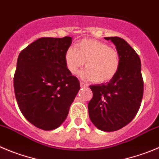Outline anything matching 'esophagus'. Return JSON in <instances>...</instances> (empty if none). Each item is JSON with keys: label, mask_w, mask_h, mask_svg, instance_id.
Instances as JSON below:
<instances>
[{"label": "esophagus", "mask_w": 159, "mask_h": 159, "mask_svg": "<svg viewBox=\"0 0 159 159\" xmlns=\"http://www.w3.org/2000/svg\"><path fill=\"white\" fill-rule=\"evenodd\" d=\"M80 87H87V84H85V83L83 82V81H80Z\"/></svg>", "instance_id": "1"}]
</instances>
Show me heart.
<instances>
[{"instance_id":"obj_1","label":"heart","mask_w":159,"mask_h":159,"mask_svg":"<svg viewBox=\"0 0 159 159\" xmlns=\"http://www.w3.org/2000/svg\"><path fill=\"white\" fill-rule=\"evenodd\" d=\"M69 72L76 74L85 62L86 70L81 73L84 79L95 84H105L115 78L120 68V55L108 43L93 39H84L70 47L65 54Z\"/></svg>"}]
</instances>
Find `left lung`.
I'll return each instance as SVG.
<instances>
[{
	"label": "left lung",
	"mask_w": 159,
	"mask_h": 159,
	"mask_svg": "<svg viewBox=\"0 0 159 159\" xmlns=\"http://www.w3.org/2000/svg\"><path fill=\"white\" fill-rule=\"evenodd\" d=\"M116 45L120 68L113 80L90 86L93 98L88 104L89 116L98 129L106 132L120 129L138 112L143 93L141 62L138 54L125 40L105 37Z\"/></svg>",
	"instance_id": "obj_1"
}]
</instances>
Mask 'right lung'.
<instances>
[{"label": "right lung", "instance_id": "1", "mask_svg": "<svg viewBox=\"0 0 159 159\" xmlns=\"http://www.w3.org/2000/svg\"><path fill=\"white\" fill-rule=\"evenodd\" d=\"M72 37H41L22 50L14 75L16 101L24 117L43 130L58 128L80 89L65 54Z\"/></svg>", "mask_w": 159, "mask_h": 159}]
</instances>
